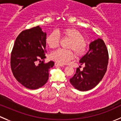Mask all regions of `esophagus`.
Segmentation results:
<instances>
[{
	"label": "esophagus",
	"mask_w": 121,
	"mask_h": 121,
	"mask_svg": "<svg viewBox=\"0 0 121 121\" xmlns=\"http://www.w3.org/2000/svg\"><path fill=\"white\" fill-rule=\"evenodd\" d=\"M55 65H56V66L64 67V65H63V64H60V63H57V62H56V63H55Z\"/></svg>",
	"instance_id": "34e87169"
}]
</instances>
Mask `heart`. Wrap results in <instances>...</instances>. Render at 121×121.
Returning <instances> with one entry per match:
<instances>
[{"mask_svg":"<svg viewBox=\"0 0 121 121\" xmlns=\"http://www.w3.org/2000/svg\"><path fill=\"white\" fill-rule=\"evenodd\" d=\"M59 35L70 39L68 45V48L72 49L77 57H82L85 54L87 50V44L83 38V34L78 29L73 27L61 28L57 30V32H53L49 34L47 37L45 42L50 48H56L59 45L60 43ZM72 50L58 49L52 52L50 54V57L52 60L60 64H66L69 61L73 59L74 57Z\"/></svg>","mask_w":121,"mask_h":121,"instance_id":"1","label":"heart"}]
</instances>
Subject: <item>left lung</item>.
I'll return each mask as SVG.
<instances>
[{
    "label": "left lung",
    "instance_id": "obj_1",
    "mask_svg": "<svg viewBox=\"0 0 121 121\" xmlns=\"http://www.w3.org/2000/svg\"><path fill=\"white\" fill-rule=\"evenodd\" d=\"M108 49L104 41L100 38L91 42L89 50L79 62L84 65L83 70L76 69L73 77L70 79V83L76 89L87 91L99 84L104 77L108 64Z\"/></svg>",
    "mask_w": 121,
    "mask_h": 121
}]
</instances>
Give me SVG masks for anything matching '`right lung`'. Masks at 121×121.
Listing matches in <instances>:
<instances>
[{"mask_svg": "<svg viewBox=\"0 0 121 121\" xmlns=\"http://www.w3.org/2000/svg\"><path fill=\"white\" fill-rule=\"evenodd\" d=\"M47 34L39 26L26 29L15 40L10 58L13 74L17 82L29 89H37L47 82L52 61L44 63ZM40 61L39 64L36 61Z\"/></svg>", "mask_w": 121, "mask_h": 121, "instance_id": "obj_1", "label": "right lung"}]
</instances>
